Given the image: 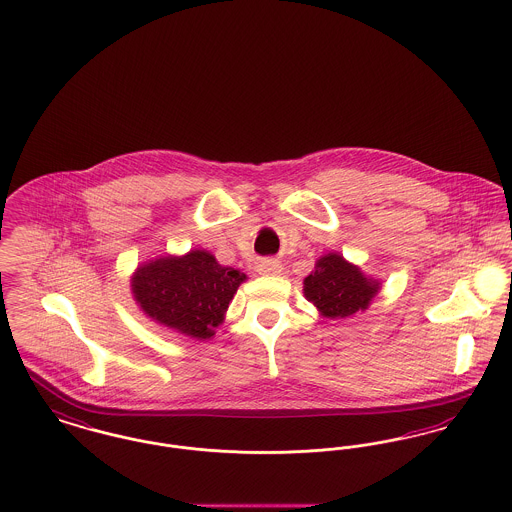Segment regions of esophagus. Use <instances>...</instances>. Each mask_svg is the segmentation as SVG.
Here are the masks:
<instances>
[{
    "instance_id": "obj_1",
    "label": "esophagus",
    "mask_w": 512,
    "mask_h": 512,
    "mask_svg": "<svg viewBox=\"0 0 512 512\" xmlns=\"http://www.w3.org/2000/svg\"><path fill=\"white\" fill-rule=\"evenodd\" d=\"M283 266L277 260H262L258 264V273L260 275H279Z\"/></svg>"
}]
</instances>
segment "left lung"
I'll use <instances>...</instances> for the list:
<instances>
[{
    "mask_svg": "<svg viewBox=\"0 0 512 512\" xmlns=\"http://www.w3.org/2000/svg\"><path fill=\"white\" fill-rule=\"evenodd\" d=\"M379 285L377 279L366 277L341 254L329 252L304 279V296L320 310L323 318L345 320L370 306Z\"/></svg>",
    "mask_w": 512,
    "mask_h": 512,
    "instance_id": "1",
    "label": "left lung"
}]
</instances>
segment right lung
<instances>
[{
    "instance_id": "right-lung-1",
    "label": "right lung",
    "mask_w": 512,
    "mask_h": 512,
    "mask_svg": "<svg viewBox=\"0 0 512 512\" xmlns=\"http://www.w3.org/2000/svg\"><path fill=\"white\" fill-rule=\"evenodd\" d=\"M244 279L241 269L221 266L208 250H190L142 264L131 289L148 318L204 341L214 337Z\"/></svg>"
}]
</instances>
